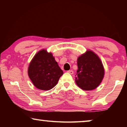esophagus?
Masks as SVG:
<instances>
[{
	"label": "esophagus",
	"instance_id": "1",
	"mask_svg": "<svg viewBox=\"0 0 127 127\" xmlns=\"http://www.w3.org/2000/svg\"><path fill=\"white\" fill-rule=\"evenodd\" d=\"M67 72H68V73H69L70 74H73V71L72 70H68Z\"/></svg>",
	"mask_w": 127,
	"mask_h": 127
}]
</instances>
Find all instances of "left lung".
I'll use <instances>...</instances> for the list:
<instances>
[{
    "instance_id": "8db88e82",
    "label": "left lung",
    "mask_w": 127,
    "mask_h": 127,
    "mask_svg": "<svg viewBox=\"0 0 127 127\" xmlns=\"http://www.w3.org/2000/svg\"><path fill=\"white\" fill-rule=\"evenodd\" d=\"M78 69L76 83L81 89L90 91L97 88L104 76V68L99 57L91 50H87L77 59Z\"/></svg>"
}]
</instances>
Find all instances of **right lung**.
Masks as SVG:
<instances>
[{"label":"right lung","mask_w":127,"mask_h":127,"mask_svg":"<svg viewBox=\"0 0 127 127\" xmlns=\"http://www.w3.org/2000/svg\"><path fill=\"white\" fill-rule=\"evenodd\" d=\"M63 74L52 53H48L45 49L34 56L28 68V74L32 82L41 90L53 89Z\"/></svg>","instance_id":"add662e5"}]
</instances>
